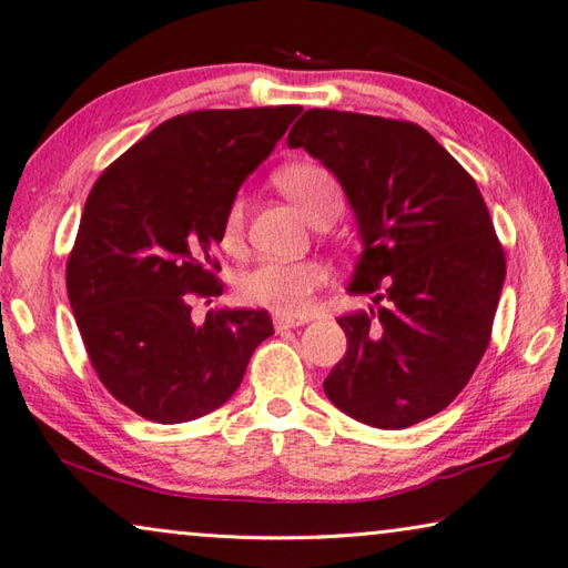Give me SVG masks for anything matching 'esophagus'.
Masks as SVG:
<instances>
[{
	"label": "esophagus",
	"instance_id": "esophagus-1",
	"mask_svg": "<svg viewBox=\"0 0 568 568\" xmlns=\"http://www.w3.org/2000/svg\"><path fill=\"white\" fill-rule=\"evenodd\" d=\"M310 322V317H291V315H273V327L277 329V332H283V329H295V327H303V324H307Z\"/></svg>",
	"mask_w": 568,
	"mask_h": 568
}]
</instances>
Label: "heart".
Instances as JSON below:
<instances>
[{
    "mask_svg": "<svg viewBox=\"0 0 568 568\" xmlns=\"http://www.w3.org/2000/svg\"><path fill=\"white\" fill-rule=\"evenodd\" d=\"M277 185L310 222H317L327 214L339 216L344 207L339 183L327 168L317 163L287 165L285 171L277 173ZM244 214L246 202L239 195L229 204L224 216L226 241L239 239L241 229H244ZM327 265L320 261H263L239 275L236 297L244 305L295 317L307 310L312 295L327 283Z\"/></svg>",
    "mask_w": 568,
    "mask_h": 568,
    "instance_id": "heart-1",
    "label": "heart"
}]
</instances>
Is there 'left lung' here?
Listing matches in <instances>:
<instances>
[{
    "label": "left lung",
    "mask_w": 568,
    "mask_h": 568,
    "mask_svg": "<svg viewBox=\"0 0 568 568\" xmlns=\"http://www.w3.org/2000/svg\"><path fill=\"white\" fill-rule=\"evenodd\" d=\"M287 146L342 183L364 246L348 293L378 305L336 320L346 354L324 393L378 429L437 415L486 354L505 283L476 180L425 129L385 116L307 110Z\"/></svg>",
    "instance_id": "8db88e82"
}]
</instances>
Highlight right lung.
<instances>
[{"mask_svg":"<svg viewBox=\"0 0 568 568\" xmlns=\"http://www.w3.org/2000/svg\"><path fill=\"white\" fill-rule=\"evenodd\" d=\"M303 106L204 110L168 119L100 175L84 202L65 283L90 364L136 415L180 425L236 393L273 334L265 310H210L212 246L241 183Z\"/></svg>","mask_w":568,"mask_h":568,"instance_id":"add662e5","label":"right lung"}]
</instances>
